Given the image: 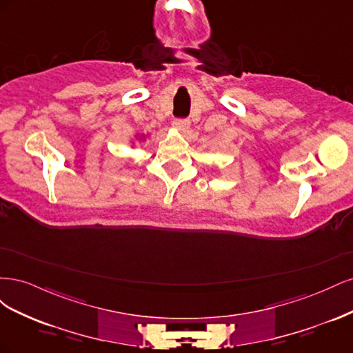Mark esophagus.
<instances>
[{
  "mask_svg": "<svg viewBox=\"0 0 353 353\" xmlns=\"http://www.w3.org/2000/svg\"><path fill=\"white\" fill-rule=\"evenodd\" d=\"M172 125H174V128H175L176 131L185 132L188 128H190V121L188 119H175Z\"/></svg>",
  "mask_w": 353,
  "mask_h": 353,
  "instance_id": "1",
  "label": "esophagus"
}]
</instances>
